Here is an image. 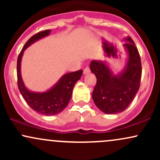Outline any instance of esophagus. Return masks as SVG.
<instances>
[{
  "mask_svg": "<svg viewBox=\"0 0 160 160\" xmlns=\"http://www.w3.org/2000/svg\"><path fill=\"white\" fill-rule=\"evenodd\" d=\"M89 73H90V68H89V67H86L83 70V74H89Z\"/></svg>",
  "mask_w": 160,
  "mask_h": 160,
  "instance_id": "34e87169",
  "label": "esophagus"
}]
</instances>
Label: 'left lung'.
I'll return each instance as SVG.
<instances>
[{
	"label": "left lung",
	"mask_w": 160,
	"mask_h": 160,
	"mask_svg": "<svg viewBox=\"0 0 160 160\" xmlns=\"http://www.w3.org/2000/svg\"><path fill=\"white\" fill-rule=\"evenodd\" d=\"M124 47L127 49L128 59L126 68L120 74L113 75L105 64L92 61L91 71L97 82L92 92L95 105L105 113H117L125 111L140 88L141 62L138 50L130 37L125 38Z\"/></svg>",
	"instance_id": "1"
}]
</instances>
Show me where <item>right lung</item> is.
<instances>
[{
    "label": "right lung",
    "mask_w": 160,
    "mask_h": 160,
    "mask_svg": "<svg viewBox=\"0 0 160 160\" xmlns=\"http://www.w3.org/2000/svg\"><path fill=\"white\" fill-rule=\"evenodd\" d=\"M50 30L42 31L33 35L26 42L17 58V84L19 90L31 108L44 115H56L63 111L68 104L72 95L73 88L81 78L82 70L64 75L60 80L49 91L45 92H32L24 85L20 73V65L23 52L36 40L49 35Z\"/></svg>",
    "instance_id": "obj_1"
}]
</instances>
